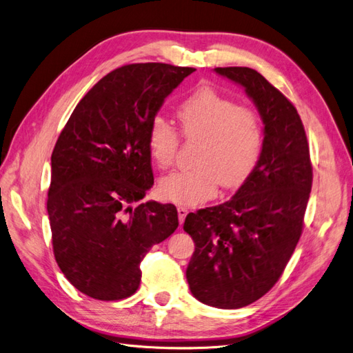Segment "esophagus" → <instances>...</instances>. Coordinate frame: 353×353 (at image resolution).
<instances>
[{
	"label": "esophagus",
	"instance_id": "34e87169",
	"mask_svg": "<svg viewBox=\"0 0 353 353\" xmlns=\"http://www.w3.org/2000/svg\"><path fill=\"white\" fill-rule=\"evenodd\" d=\"M188 209L185 206H178V218H179V223H184V219L187 216Z\"/></svg>",
	"mask_w": 353,
	"mask_h": 353
}]
</instances>
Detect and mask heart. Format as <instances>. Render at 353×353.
<instances>
[{
  "instance_id": "obj_1",
  "label": "heart",
  "mask_w": 353,
  "mask_h": 353,
  "mask_svg": "<svg viewBox=\"0 0 353 353\" xmlns=\"http://www.w3.org/2000/svg\"><path fill=\"white\" fill-rule=\"evenodd\" d=\"M176 114L185 140L199 141L197 168L175 170L160 179L159 191L166 200L200 205L215 197L221 184L237 187L250 175L263 140L261 117L254 109L203 87L178 105ZM147 144L153 162L166 169L175 162L179 134L157 116L148 126Z\"/></svg>"
}]
</instances>
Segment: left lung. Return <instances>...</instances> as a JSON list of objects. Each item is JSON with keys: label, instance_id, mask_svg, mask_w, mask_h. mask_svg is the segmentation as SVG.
<instances>
[{"label": "left lung", "instance_id": "8db88e82", "mask_svg": "<svg viewBox=\"0 0 353 353\" xmlns=\"http://www.w3.org/2000/svg\"><path fill=\"white\" fill-rule=\"evenodd\" d=\"M244 88L263 122L262 152L228 201L191 212L184 230L194 240L187 281L201 303L239 309L279 281L302 236L312 188L305 128L294 105L250 68H216Z\"/></svg>", "mask_w": 353, "mask_h": 353}]
</instances>
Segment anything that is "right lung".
<instances>
[{"label": "right lung", "mask_w": 353, "mask_h": 353, "mask_svg": "<svg viewBox=\"0 0 353 353\" xmlns=\"http://www.w3.org/2000/svg\"><path fill=\"white\" fill-rule=\"evenodd\" d=\"M193 68L135 63L85 94L51 154L52 250L73 287L99 301L137 292L140 263L178 228L174 205L141 203L154 178L150 122Z\"/></svg>", "instance_id": "right-lung-1"}]
</instances>
